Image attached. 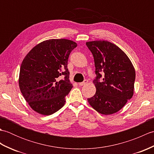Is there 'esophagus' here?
<instances>
[{
  "mask_svg": "<svg viewBox=\"0 0 154 154\" xmlns=\"http://www.w3.org/2000/svg\"><path fill=\"white\" fill-rule=\"evenodd\" d=\"M88 83V81L87 80H85L83 82H81V83H79V86H83V85H85L87 84Z\"/></svg>",
  "mask_w": 154,
  "mask_h": 154,
  "instance_id": "esophagus-1",
  "label": "esophagus"
}]
</instances>
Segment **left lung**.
Listing matches in <instances>:
<instances>
[{"label":"left lung","mask_w":154,"mask_h":154,"mask_svg":"<svg viewBox=\"0 0 154 154\" xmlns=\"http://www.w3.org/2000/svg\"><path fill=\"white\" fill-rule=\"evenodd\" d=\"M86 45L93 54L97 75L93 81L96 93L87 99L88 102L104 115L116 113L133 96L135 69L127 55L109 41H91ZM102 74L104 77L100 82Z\"/></svg>","instance_id":"obj_1"}]
</instances>
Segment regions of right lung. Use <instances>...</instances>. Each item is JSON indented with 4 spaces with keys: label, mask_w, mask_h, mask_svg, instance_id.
<instances>
[{
    "label": "right lung",
    "mask_w": 154,
    "mask_h": 154,
    "mask_svg": "<svg viewBox=\"0 0 154 154\" xmlns=\"http://www.w3.org/2000/svg\"><path fill=\"white\" fill-rule=\"evenodd\" d=\"M77 45L67 39H50L37 44L23 60L19 87L35 112L48 116L64 106L65 96L73 87L69 79L68 57Z\"/></svg>",
    "instance_id": "obj_1"
}]
</instances>
